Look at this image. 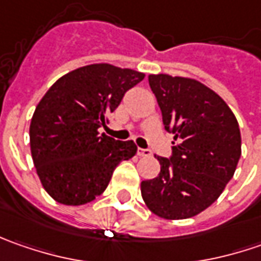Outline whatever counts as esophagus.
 <instances>
[{
  "mask_svg": "<svg viewBox=\"0 0 261 261\" xmlns=\"http://www.w3.org/2000/svg\"><path fill=\"white\" fill-rule=\"evenodd\" d=\"M152 154L149 149H145V148H138V155L139 156H149Z\"/></svg>",
  "mask_w": 261,
  "mask_h": 261,
  "instance_id": "esophagus-1",
  "label": "esophagus"
}]
</instances>
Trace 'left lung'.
I'll return each instance as SVG.
<instances>
[{"mask_svg":"<svg viewBox=\"0 0 261 261\" xmlns=\"http://www.w3.org/2000/svg\"><path fill=\"white\" fill-rule=\"evenodd\" d=\"M174 135L170 158L156 156L160 174L141 183L148 209L164 219L200 214L224 192L241 156V134L225 101L205 84L167 74L148 76Z\"/></svg>","mask_w":261,"mask_h":261,"instance_id":"left-lung-1","label":"left lung"}]
</instances>
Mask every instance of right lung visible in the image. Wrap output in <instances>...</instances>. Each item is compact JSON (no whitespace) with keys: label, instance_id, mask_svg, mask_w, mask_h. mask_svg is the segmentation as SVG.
<instances>
[{"label":"right lung","instance_id":"obj_1","mask_svg":"<svg viewBox=\"0 0 261 261\" xmlns=\"http://www.w3.org/2000/svg\"><path fill=\"white\" fill-rule=\"evenodd\" d=\"M145 74L110 64L81 66L61 76L36 106L30 149L52 199L86 205L109 186L120 161L136 154L134 141H116L98 127Z\"/></svg>","mask_w":261,"mask_h":261}]
</instances>
